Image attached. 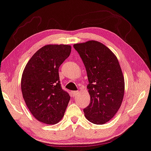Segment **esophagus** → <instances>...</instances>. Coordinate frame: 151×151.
Returning a JSON list of instances; mask_svg holds the SVG:
<instances>
[{
    "label": "esophagus",
    "instance_id": "obj_1",
    "mask_svg": "<svg viewBox=\"0 0 151 151\" xmlns=\"http://www.w3.org/2000/svg\"><path fill=\"white\" fill-rule=\"evenodd\" d=\"M78 93V91H74L72 92V94H73L74 97H75V96H77Z\"/></svg>",
    "mask_w": 151,
    "mask_h": 151
}]
</instances>
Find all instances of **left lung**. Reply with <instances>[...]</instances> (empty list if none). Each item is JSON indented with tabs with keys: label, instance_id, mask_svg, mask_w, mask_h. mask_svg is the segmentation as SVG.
<instances>
[{
	"label": "left lung",
	"instance_id": "8db88e82",
	"mask_svg": "<svg viewBox=\"0 0 151 151\" xmlns=\"http://www.w3.org/2000/svg\"><path fill=\"white\" fill-rule=\"evenodd\" d=\"M73 47L85 65L89 81L90 103L83 109L85 116L94 124H104L119 111L124 95V78L117 58L96 40Z\"/></svg>",
	"mask_w": 151,
	"mask_h": 151
}]
</instances>
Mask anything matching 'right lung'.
<instances>
[{"label": "right lung", "mask_w": 151, "mask_h": 151, "mask_svg": "<svg viewBox=\"0 0 151 151\" xmlns=\"http://www.w3.org/2000/svg\"><path fill=\"white\" fill-rule=\"evenodd\" d=\"M70 52V45H45L34 54L24 68L22 95L31 113L40 122L55 124L64 115L70 97L62 88L59 68Z\"/></svg>", "instance_id": "1"}]
</instances>
